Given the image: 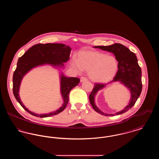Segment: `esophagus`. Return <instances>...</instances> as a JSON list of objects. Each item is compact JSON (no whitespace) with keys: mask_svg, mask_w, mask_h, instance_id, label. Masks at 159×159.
I'll use <instances>...</instances> for the list:
<instances>
[{"mask_svg":"<svg viewBox=\"0 0 159 159\" xmlns=\"http://www.w3.org/2000/svg\"><path fill=\"white\" fill-rule=\"evenodd\" d=\"M86 80H87V79H86V77H82L80 78V82H81V83H82V82H84V81H86Z\"/></svg>","mask_w":159,"mask_h":159,"instance_id":"34e87169","label":"esophagus"}]
</instances>
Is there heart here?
I'll list each match as a JSON object with an SVG mask.
<instances>
[{"label": "heart", "mask_w": 159, "mask_h": 159, "mask_svg": "<svg viewBox=\"0 0 159 159\" xmlns=\"http://www.w3.org/2000/svg\"><path fill=\"white\" fill-rule=\"evenodd\" d=\"M71 66L79 73L88 72L91 80L98 83H106L116 75L119 63L116 58L96 51H82L77 53V61L73 58Z\"/></svg>", "instance_id": "heart-1"}]
</instances>
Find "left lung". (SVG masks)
<instances>
[{
  "label": "left lung",
  "instance_id": "obj_1",
  "mask_svg": "<svg viewBox=\"0 0 159 159\" xmlns=\"http://www.w3.org/2000/svg\"><path fill=\"white\" fill-rule=\"evenodd\" d=\"M93 48L113 53L118 61L119 67L117 73L112 81L106 84L98 83L95 84L94 88L89 95L90 103L95 111L104 116H113L124 113L134 106L142 91V71L138 65L136 55L131 52L128 48L120 43H114L110 46H96ZM117 81L127 88L130 91L131 98L129 104L121 111L114 114H105L96 106L94 98L99 91L103 89L108 84Z\"/></svg>",
  "mask_w": 159,
  "mask_h": 159
}]
</instances>
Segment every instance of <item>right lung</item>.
<instances>
[{
  "label": "right lung",
  "mask_w": 159,
  "mask_h": 159,
  "mask_svg": "<svg viewBox=\"0 0 159 159\" xmlns=\"http://www.w3.org/2000/svg\"><path fill=\"white\" fill-rule=\"evenodd\" d=\"M71 48L62 43L37 44L33 46L20 57L17 62L16 68L13 75V93L16 101L28 113L38 117H48L62 111L68 104L69 93L80 82L77 77H68L62 70L64 68V63L70 59ZM48 65L59 71L61 93L63 100L62 106L57 111L48 114H38L30 111L21 101L19 91L23 77L33 68Z\"/></svg>",
  "instance_id": "1"
}]
</instances>
